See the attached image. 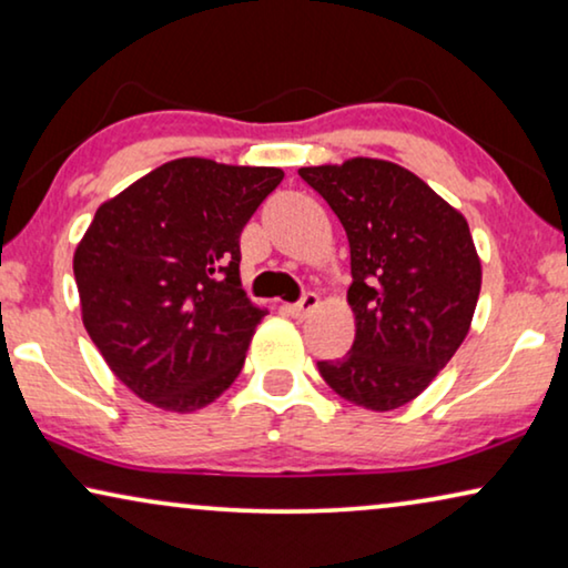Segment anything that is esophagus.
I'll return each mask as SVG.
<instances>
[{"label":"esophagus","instance_id":"34e87169","mask_svg":"<svg viewBox=\"0 0 568 568\" xmlns=\"http://www.w3.org/2000/svg\"><path fill=\"white\" fill-rule=\"evenodd\" d=\"M317 302H321V300H317L315 292H305L297 302H292L290 313H292V317H305L317 307Z\"/></svg>","mask_w":568,"mask_h":568}]
</instances>
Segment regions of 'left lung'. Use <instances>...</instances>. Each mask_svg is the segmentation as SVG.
<instances>
[{"label": "left lung", "mask_w": 568, "mask_h": 568, "mask_svg": "<svg viewBox=\"0 0 568 568\" xmlns=\"http://www.w3.org/2000/svg\"><path fill=\"white\" fill-rule=\"evenodd\" d=\"M300 178L344 224L352 251L354 344L317 369L356 406H406L468 336L480 292L468 222L422 178L385 160L300 168Z\"/></svg>", "instance_id": "left-lung-1"}]
</instances>
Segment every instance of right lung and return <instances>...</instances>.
Returning <instances> with one entry per match:
<instances>
[{"label":"right lung","instance_id":"add662e5","mask_svg":"<svg viewBox=\"0 0 568 568\" xmlns=\"http://www.w3.org/2000/svg\"><path fill=\"white\" fill-rule=\"evenodd\" d=\"M282 178L183 158L95 212L74 253L82 321L142 400L189 414L235 383L266 315L240 286V235Z\"/></svg>","mask_w":568,"mask_h":568}]
</instances>
